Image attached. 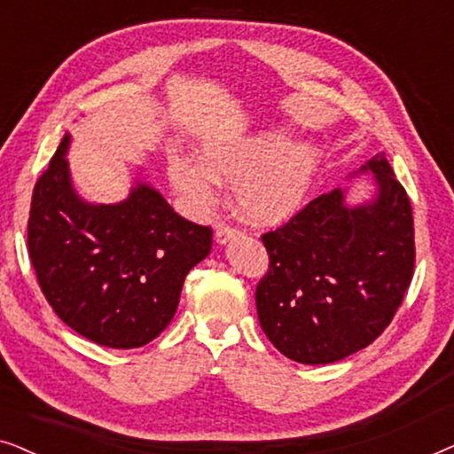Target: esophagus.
<instances>
[{"label":"esophagus","mask_w":454,"mask_h":454,"mask_svg":"<svg viewBox=\"0 0 454 454\" xmlns=\"http://www.w3.org/2000/svg\"><path fill=\"white\" fill-rule=\"evenodd\" d=\"M239 235H241L239 229H233L229 225H216V229H215V239H216V244H221V246L229 244L231 239H238Z\"/></svg>","instance_id":"esophagus-1"}]
</instances>
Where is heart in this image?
Instances as JSON below:
<instances>
[{"label": "heart", "mask_w": 454, "mask_h": 454, "mask_svg": "<svg viewBox=\"0 0 454 454\" xmlns=\"http://www.w3.org/2000/svg\"><path fill=\"white\" fill-rule=\"evenodd\" d=\"M200 160L173 157L169 177L194 208H208L219 182H235L238 213L254 225H275L303 207L318 171L312 142L294 140L278 129H262L239 138L208 140Z\"/></svg>", "instance_id": "obj_1"}]
</instances>
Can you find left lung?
Wrapping results in <instances>:
<instances>
[{"label": "left lung", "instance_id": "left-lung-1", "mask_svg": "<svg viewBox=\"0 0 454 454\" xmlns=\"http://www.w3.org/2000/svg\"><path fill=\"white\" fill-rule=\"evenodd\" d=\"M357 173H372L368 200L349 204L347 190L334 188L262 235L270 264L256 287L258 320L294 362L333 364L374 343L411 283L407 192L384 153Z\"/></svg>", "mask_w": 454, "mask_h": 454}]
</instances>
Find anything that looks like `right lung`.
I'll return each instance as SVG.
<instances>
[{
  "label": "right lung",
  "mask_w": 454,
  "mask_h": 454,
  "mask_svg": "<svg viewBox=\"0 0 454 454\" xmlns=\"http://www.w3.org/2000/svg\"><path fill=\"white\" fill-rule=\"evenodd\" d=\"M66 134L33 192L28 256L53 312L111 349L157 339L176 316L185 275L210 254L213 231L185 221L148 182L126 200L86 202L74 190Z\"/></svg>",
  "instance_id": "add662e5"
}]
</instances>
